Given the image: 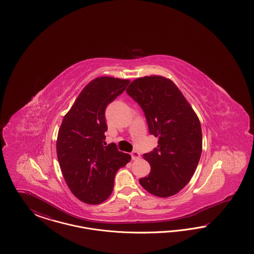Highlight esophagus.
<instances>
[{"label":"esophagus","instance_id":"obj_1","mask_svg":"<svg viewBox=\"0 0 254 254\" xmlns=\"http://www.w3.org/2000/svg\"><path fill=\"white\" fill-rule=\"evenodd\" d=\"M140 157H141V154H140L138 151L134 150V151L131 152V158H132V160H137V159H139Z\"/></svg>","mask_w":254,"mask_h":254}]
</instances>
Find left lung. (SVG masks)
I'll return each instance as SVG.
<instances>
[{"label": "left lung", "mask_w": 254, "mask_h": 254, "mask_svg": "<svg viewBox=\"0 0 254 254\" xmlns=\"http://www.w3.org/2000/svg\"><path fill=\"white\" fill-rule=\"evenodd\" d=\"M127 93L145 112L148 130L158 145L143 157L150 172L139 182L158 197L178 193L191 179L202 153V129L198 116L169 79L145 76L135 79Z\"/></svg>", "instance_id": "left-lung-1"}]
</instances>
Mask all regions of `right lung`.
Segmentation results:
<instances>
[{
	"label": "right lung",
	"mask_w": 254,
	"mask_h": 254,
	"mask_svg": "<svg viewBox=\"0 0 254 254\" xmlns=\"http://www.w3.org/2000/svg\"><path fill=\"white\" fill-rule=\"evenodd\" d=\"M129 82L109 76L92 80L62 122L56 142L61 170L74 196L85 204L97 205L107 200L116 172L131 159L114 143L105 142L106 109Z\"/></svg>",
	"instance_id": "1"
}]
</instances>
